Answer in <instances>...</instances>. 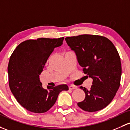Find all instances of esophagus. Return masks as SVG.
Returning <instances> with one entry per match:
<instances>
[{"label":"esophagus","mask_w":130,"mask_h":130,"mask_svg":"<svg viewBox=\"0 0 130 130\" xmlns=\"http://www.w3.org/2000/svg\"><path fill=\"white\" fill-rule=\"evenodd\" d=\"M69 89L70 90H75L77 88V87H75V86H73V85H69Z\"/></svg>","instance_id":"1"}]
</instances>
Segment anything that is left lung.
I'll return each instance as SVG.
<instances>
[{
  "mask_svg": "<svg viewBox=\"0 0 130 130\" xmlns=\"http://www.w3.org/2000/svg\"><path fill=\"white\" fill-rule=\"evenodd\" d=\"M65 40L84 73L93 79L90 90L80 87L85 98L78 106L88 112L102 110L111 103L120 85L121 65L117 48L108 39L100 35L84 34Z\"/></svg>",
  "mask_w": 130,
  "mask_h": 130,
  "instance_id": "1",
  "label": "left lung"
}]
</instances>
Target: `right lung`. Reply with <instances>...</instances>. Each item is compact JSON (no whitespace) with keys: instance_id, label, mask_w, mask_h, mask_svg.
I'll use <instances>...</instances> for the list:
<instances>
[{"instance_id":"1","label":"right lung","mask_w":130,"mask_h":130,"mask_svg":"<svg viewBox=\"0 0 130 130\" xmlns=\"http://www.w3.org/2000/svg\"><path fill=\"white\" fill-rule=\"evenodd\" d=\"M64 37L39 38L19 45L11 55L8 65L10 89L17 102L33 113H42L51 108L58 94L69 90L67 85L42 87L39 75L54 48L61 46Z\"/></svg>"}]
</instances>
